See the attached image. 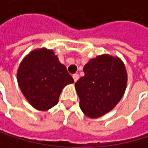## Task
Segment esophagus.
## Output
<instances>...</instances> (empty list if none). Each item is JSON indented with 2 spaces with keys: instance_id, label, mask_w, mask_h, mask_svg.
Here are the masks:
<instances>
[{
  "instance_id": "34e87169",
  "label": "esophagus",
  "mask_w": 148,
  "mask_h": 148,
  "mask_svg": "<svg viewBox=\"0 0 148 148\" xmlns=\"http://www.w3.org/2000/svg\"><path fill=\"white\" fill-rule=\"evenodd\" d=\"M73 81H75V82H76L79 80V75L75 73V75H73Z\"/></svg>"
}]
</instances>
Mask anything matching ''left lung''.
Returning <instances> with one entry per match:
<instances>
[{
  "label": "left lung",
  "mask_w": 148,
  "mask_h": 148,
  "mask_svg": "<svg viewBox=\"0 0 148 148\" xmlns=\"http://www.w3.org/2000/svg\"><path fill=\"white\" fill-rule=\"evenodd\" d=\"M84 76L75 82L82 113L99 118L114 108L123 97L128 75L118 57L103 54L91 58L83 67Z\"/></svg>",
  "instance_id": "obj_1"
}]
</instances>
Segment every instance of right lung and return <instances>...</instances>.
<instances>
[{
    "label": "right lung",
    "instance_id": "obj_1",
    "mask_svg": "<svg viewBox=\"0 0 148 148\" xmlns=\"http://www.w3.org/2000/svg\"><path fill=\"white\" fill-rule=\"evenodd\" d=\"M16 80L25 99L40 111L56 106L59 95L73 79L52 49H35L27 54L18 68Z\"/></svg>",
    "mask_w": 148,
    "mask_h": 148
}]
</instances>
